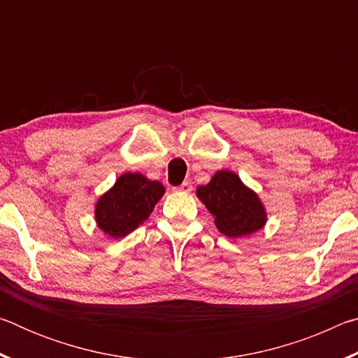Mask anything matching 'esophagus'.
Instances as JSON below:
<instances>
[{
    "instance_id": "1",
    "label": "esophagus",
    "mask_w": 358,
    "mask_h": 358,
    "mask_svg": "<svg viewBox=\"0 0 358 358\" xmlns=\"http://www.w3.org/2000/svg\"><path fill=\"white\" fill-rule=\"evenodd\" d=\"M173 189L177 192H191L192 191V183H191V181H183V183L177 186V187H173Z\"/></svg>"
}]
</instances>
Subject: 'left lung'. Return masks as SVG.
<instances>
[{
  "label": "left lung",
  "mask_w": 358,
  "mask_h": 358,
  "mask_svg": "<svg viewBox=\"0 0 358 358\" xmlns=\"http://www.w3.org/2000/svg\"><path fill=\"white\" fill-rule=\"evenodd\" d=\"M197 197L215 216V226L229 238H243L259 232L266 222V210L257 192L237 173L217 171L207 185L197 187Z\"/></svg>",
  "instance_id": "obj_1"
}]
</instances>
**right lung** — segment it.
<instances>
[{"instance_id": "1", "label": "right lung", "mask_w": 358, "mask_h": 358, "mask_svg": "<svg viewBox=\"0 0 358 358\" xmlns=\"http://www.w3.org/2000/svg\"><path fill=\"white\" fill-rule=\"evenodd\" d=\"M164 192L166 187L159 181L138 172H126L96 202V224L107 237L123 238L148 220Z\"/></svg>"}]
</instances>
